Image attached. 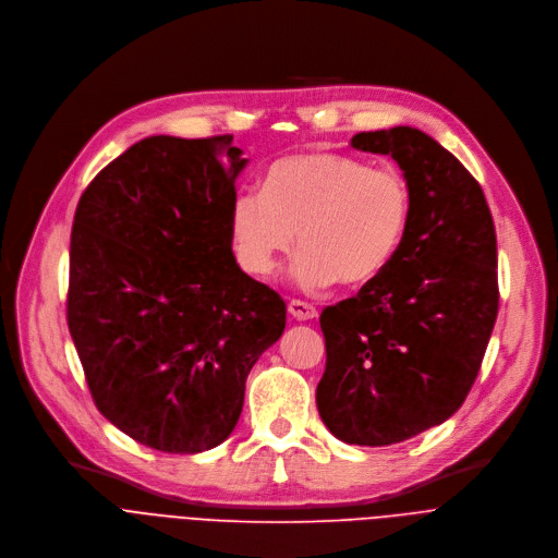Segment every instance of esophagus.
<instances>
[{
  "label": "esophagus",
  "instance_id": "34e87169",
  "mask_svg": "<svg viewBox=\"0 0 558 558\" xmlns=\"http://www.w3.org/2000/svg\"><path fill=\"white\" fill-rule=\"evenodd\" d=\"M288 312L296 318V320H312L316 318V307L312 303H305V301H299V299H292L288 303Z\"/></svg>",
  "mask_w": 558,
  "mask_h": 558
}]
</instances>
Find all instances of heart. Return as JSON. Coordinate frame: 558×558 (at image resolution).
Instances as JSON below:
<instances>
[{
	"mask_svg": "<svg viewBox=\"0 0 558 558\" xmlns=\"http://www.w3.org/2000/svg\"><path fill=\"white\" fill-rule=\"evenodd\" d=\"M411 186L391 167L314 151L277 160L264 191L231 204V240L240 266L270 277L299 240L292 277L307 290L341 281L361 288L396 259L411 221Z\"/></svg>",
	"mask_w": 558,
	"mask_h": 558,
	"instance_id": "1",
	"label": "heart"
}]
</instances>
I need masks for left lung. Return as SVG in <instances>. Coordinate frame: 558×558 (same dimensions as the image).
<instances>
[{
  "label": "left lung",
  "instance_id": "1",
  "mask_svg": "<svg viewBox=\"0 0 558 558\" xmlns=\"http://www.w3.org/2000/svg\"><path fill=\"white\" fill-rule=\"evenodd\" d=\"M352 147L391 156L413 208L391 266L320 312L327 361L316 407L339 439L387 447L466 400L499 310L497 235L480 182L424 132H363Z\"/></svg>",
  "mask_w": 558,
  "mask_h": 558
}]
</instances>
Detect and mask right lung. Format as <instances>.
Wrapping results in <instances>:
<instances>
[{
    "label": "right lung",
    "instance_id": "1",
    "mask_svg": "<svg viewBox=\"0 0 558 558\" xmlns=\"http://www.w3.org/2000/svg\"><path fill=\"white\" fill-rule=\"evenodd\" d=\"M233 136H149L83 191L70 238L68 327L98 411L162 453H202L242 413L286 303L233 255L246 167Z\"/></svg>",
    "mask_w": 558,
    "mask_h": 558
}]
</instances>
